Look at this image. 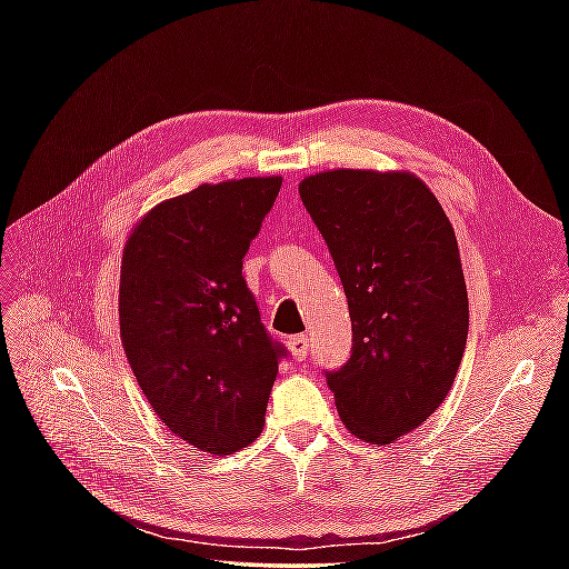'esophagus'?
Here are the masks:
<instances>
[{"mask_svg":"<svg viewBox=\"0 0 569 569\" xmlns=\"http://www.w3.org/2000/svg\"><path fill=\"white\" fill-rule=\"evenodd\" d=\"M288 349H291V355L296 361H303L308 357V349H310V340L308 335H296L288 340Z\"/></svg>","mask_w":569,"mask_h":569,"instance_id":"1","label":"esophagus"}]
</instances>
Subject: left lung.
Wrapping results in <instances>:
<instances>
[{"instance_id": "obj_1", "label": "left lung", "mask_w": 569, "mask_h": 569, "mask_svg": "<svg viewBox=\"0 0 569 569\" xmlns=\"http://www.w3.org/2000/svg\"><path fill=\"white\" fill-rule=\"evenodd\" d=\"M345 286L352 355L325 371L345 426L391 445L445 401L465 355L469 300L455 229L420 178L337 168L300 180Z\"/></svg>"}]
</instances>
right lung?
<instances>
[{
	"mask_svg": "<svg viewBox=\"0 0 569 569\" xmlns=\"http://www.w3.org/2000/svg\"><path fill=\"white\" fill-rule=\"evenodd\" d=\"M278 190V176L198 186L156 204L124 247L119 335L131 371L168 430L210 455L259 438L286 357L241 276Z\"/></svg>",
	"mask_w": 569,
	"mask_h": 569,
	"instance_id": "1",
	"label": "right lung"
}]
</instances>
